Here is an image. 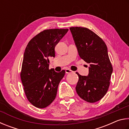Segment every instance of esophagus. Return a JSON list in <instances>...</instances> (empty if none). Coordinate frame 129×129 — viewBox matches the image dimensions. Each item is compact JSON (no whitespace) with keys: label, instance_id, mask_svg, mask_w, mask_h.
I'll return each instance as SVG.
<instances>
[{"label":"esophagus","instance_id":"obj_1","mask_svg":"<svg viewBox=\"0 0 129 129\" xmlns=\"http://www.w3.org/2000/svg\"><path fill=\"white\" fill-rule=\"evenodd\" d=\"M66 73H67V74H69V73H73V71L72 70H71L70 69H66Z\"/></svg>","mask_w":129,"mask_h":129}]
</instances>
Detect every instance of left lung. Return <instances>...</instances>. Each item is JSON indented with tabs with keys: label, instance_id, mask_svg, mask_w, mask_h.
Instances as JSON below:
<instances>
[{
	"label": "left lung",
	"instance_id": "obj_1",
	"mask_svg": "<svg viewBox=\"0 0 129 129\" xmlns=\"http://www.w3.org/2000/svg\"><path fill=\"white\" fill-rule=\"evenodd\" d=\"M70 29L80 57L89 64L87 76L76 73L79 76L76 92L84 100L95 103L107 93L113 72L107 46L99 36L89 29L71 27Z\"/></svg>",
	"mask_w": 129,
	"mask_h": 129
}]
</instances>
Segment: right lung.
Returning <instances> with one entry per match:
<instances>
[{
    "instance_id": "add662e5",
    "label": "right lung",
    "mask_w": 129,
    "mask_h": 129,
    "mask_svg": "<svg viewBox=\"0 0 129 129\" xmlns=\"http://www.w3.org/2000/svg\"><path fill=\"white\" fill-rule=\"evenodd\" d=\"M68 30H45L34 37L25 50L20 76L26 98L36 107L46 108L55 99L65 71L49 70V58L55 57V47Z\"/></svg>"
}]
</instances>
